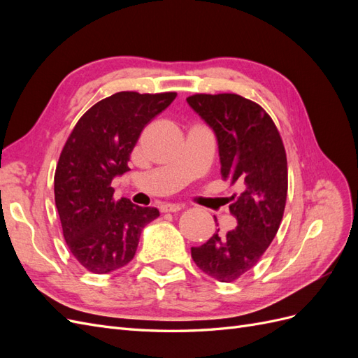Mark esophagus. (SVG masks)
I'll return each instance as SVG.
<instances>
[{
	"label": "esophagus",
	"mask_w": 358,
	"mask_h": 358,
	"mask_svg": "<svg viewBox=\"0 0 358 358\" xmlns=\"http://www.w3.org/2000/svg\"><path fill=\"white\" fill-rule=\"evenodd\" d=\"M180 209H182L180 204H170V203H166V204H161V206H159V210L164 212V213H167V212H179Z\"/></svg>",
	"instance_id": "obj_1"
}]
</instances>
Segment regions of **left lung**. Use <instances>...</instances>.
<instances>
[{
	"instance_id": "1",
	"label": "left lung",
	"mask_w": 358,
	"mask_h": 358,
	"mask_svg": "<svg viewBox=\"0 0 358 358\" xmlns=\"http://www.w3.org/2000/svg\"><path fill=\"white\" fill-rule=\"evenodd\" d=\"M187 101L218 140L222 179L243 189L230 204L236 229L192 246L191 257L206 275L233 282L259 262L279 230L288 191L285 148L272 117L251 100L196 94Z\"/></svg>"
}]
</instances>
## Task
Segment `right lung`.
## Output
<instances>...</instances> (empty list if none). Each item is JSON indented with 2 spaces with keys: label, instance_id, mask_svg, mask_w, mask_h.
<instances>
[{
  "label": "right lung",
  "instance_id": "obj_1",
  "mask_svg": "<svg viewBox=\"0 0 358 358\" xmlns=\"http://www.w3.org/2000/svg\"><path fill=\"white\" fill-rule=\"evenodd\" d=\"M176 92H116L94 104L73 128L55 170V204L64 239L86 270L103 275L136 255L145 225L159 216L128 199L115 201L110 183L129 170L143 128L167 109Z\"/></svg>",
  "mask_w": 358,
  "mask_h": 358
}]
</instances>
